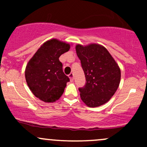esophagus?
I'll return each instance as SVG.
<instances>
[{
    "instance_id": "1",
    "label": "esophagus",
    "mask_w": 147,
    "mask_h": 147,
    "mask_svg": "<svg viewBox=\"0 0 147 147\" xmlns=\"http://www.w3.org/2000/svg\"><path fill=\"white\" fill-rule=\"evenodd\" d=\"M69 78H70V81H73V79H74V78H73V76H74V75H73V73H70L69 74Z\"/></svg>"
}]
</instances>
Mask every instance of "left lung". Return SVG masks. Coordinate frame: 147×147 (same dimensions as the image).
<instances>
[{"label":"left lung","instance_id":"1","mask_svg":"<svg viewBox=\"0 0 147 147\" xmlns=\"http://www.w3.org/2000/svg\"><path fill=\"white\" fill-rule=\"evenodd\" d=\"M76 52L86 77L85 85L79 88L81 99L89 107L102 106L117 90L120 82V69L102 45H77Z\"/></svg>","mask_w":147,"mask_h":147}]
</instances>
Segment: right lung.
Here are the masks:
<instances>
[{"instance_id": "add662e5", "label": "right lung", "mask_w": 147, "mask_h": 147, "mask_svg": "<svg viewBox=\"0 0 147 147\" xmlns=\"http://www.w3.org/2000/svg\"><path fill=\"white\" fill-rule=\"evenodd\" d=\"M70 45L57 39L46 41L38 48L25 68V79L32 93L45 102H53L63 93L67 82L59 58Z\"/></svg>"}]
</instances>
